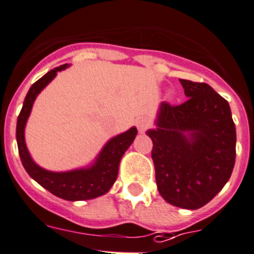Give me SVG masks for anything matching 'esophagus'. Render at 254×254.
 Masks as SVG:
<instances>
[{
  "label": "esophagus",
  "mask_w": 254,
  "mask_h": 254,
  "mask_svg": "<svg viewBox=\"0 0 254 254\" xmlns=\"http://www.w3.org/2000/svg\"><path fill=\"white\" fill-rule=\"evenodd\" d=\"M149 126H151V123H149V121L147 120V118H139V120L137 121V128H138L139 133L146 132L147 129H148Z\"/></svg>",
  "instance_id": "34e87169"
}]
</instances>
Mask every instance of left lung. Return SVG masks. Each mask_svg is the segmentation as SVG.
Returning a JSON list of instances; mask_svg holds the SVG:
<instances>
[{"label": "left lung", "mask_w": 254, "mask_h": 254, "mask_svg": "<svg viewBox=\"0 0 254 254\" xmlns=\"http://www.w3.org/2000/svg\"><path fill=\"white\" fill-rule=\"evenodd\" d=\"M188 100L162 102L152 159L159 193L168 203L197 209L224 187L236 161V126L228 102L202 82L180 79Z\"/></svg>", "instance_id": "1"}]
</instances>
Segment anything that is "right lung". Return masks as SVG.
Masks as SVG:
<instances>
[{
  "instance_id": "add662e5",
  "label": "right lung",
  "mask_w": 254,
  "mask_h": 254,
  "mask_svg": "<svg viewBox=\"0 0 254 254\" xmlns=\"http://www.w3.org/2000/svg\"><path fill=\"white\" fill-rule=\"evenodd\" d=\"M67 66L68 64H66L51 69L31 86L30 91L23 101L22 110L17 118L16 138L21 162L28 175L36 182L40 183L43 188L62 199L84 201V199L100 197L110 190V188L117 180L118 167H120V161L123 153L127 151V148L136 138L137 128L132 127L125 133L118 134L115 138L108 141L92 167L61 173L50 172V171L38 167L30 157L27 147H26L25 126L38 93L55 78L57 72L62 71Z\"/></svg>"
}]
</instances>
